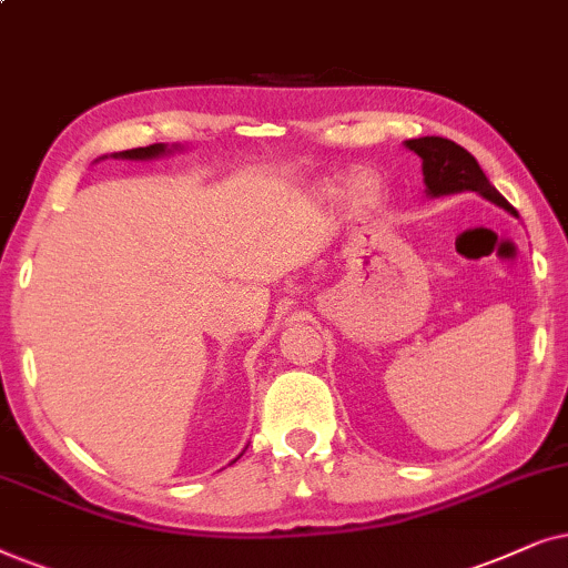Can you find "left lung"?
Here are the masks:
<instances>
[{
    "label": "left lung",
    "mask_w": 568,
    "mask_h": 568,
    "mask_svg": "<svg viewBox=\"0 0 568 568\" xmlns=\"http://www.w3.org/2000/svg\"><path fill=\"white\" fill-rule=\"evenodd\" d=\"M405 145L423 161V181H426V192L430 196L478 192L480 196H486L488 202L504 207L506 213L517 215V210H514L509 202L498 194V189L486 179V173H483L478 161H475L465 148H459L457 142H452L447 138H418L407 140Z\"/></svg>",
    "instance_id": "obj_1"
}]
</instances>
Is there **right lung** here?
<instances>
[{
	"mask_svg": "<svg viewBox=\"0 0 568 568\" xmlns=\"http://www.w3.org/2000/svg\"><path fill=\"white\" fill-rule=\"evenodd\" d=\"M173 150H176V145H173ZM165 153H171V148L163 145V142H155V145H148V148L121 150V153H113V158H126V161H150V158H158Z\"/></svg>",
	"mask_w": 568,
	"mask_h": 568,
	"instance_id": "obj_1",
	"label": "right lung"
}]
</instances>
